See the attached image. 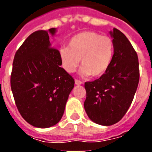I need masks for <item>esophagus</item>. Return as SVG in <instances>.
I'll use <instances>...</instances> for the list:
<instances>
[{
	"mask_svg": "<svg viewBox=\"0 0 152 152\" xmlns=\"http://www.w3.org/2000/svg\"><path fill=\"white\" fill-rule=\"evenodd\" d=\"M75 84H76V85H77V86H79V85H81V84H83V82L81 81V80H80L76 79L75 80Z\"/></svg>",
	"mask_w": 152,
	"mask_h": 152,
	"instance_id": "1",
	"label": "esophagus"
}]
</instances>
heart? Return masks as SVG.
Listing matches in <instances>:
<instances>
[{"label": "heart", "mask_w": 152, "mask_h": 152, "mask_svg": "<svg viewBox=\"0 0 152 152\" xmlns=\"http://www.w3.org/2000/svg\"><path fill=\"white\" fill-rule=\"evenodd\" d=\"M114 42L107 36L95 31H83L75 35L69 46L59 50L62 66L67 72H73L81 62L82 76H102L107 71L114 55Z\"/></svg>", "instance_id": "obj_1"}]
</instances>
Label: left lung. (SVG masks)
I'll return each instance as SVG.
<instances>
[{"mask_svg":"<svg viewBox=\"0 0 152 152\" xmlns=\"http://www.w3.org/2000/svg\"><path fill=\"white\" fill-rule=\"evenodd\" d=\"M114 55L107 71L99 79L85 83L84 107L96 124L112 125L123 118L133 102L139 81V64L134 47L120 30L110 31Z\"/></svg>","mask_w":152,"mask_h":152,"instance_id":"8db88e82","label":"left lung"}]
</instances>
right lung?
<instances>
[{
    "instance_id": "add662e5",
    "label": "right lung",
    "mask_w": 152,
    "mask_h": 152,
    "mask_svg": "<svg viewBox=\"0 0 152 152\" xmlns=\"http://www.w3.org/2000/svg\"><path fill=\"white\" fill-rule=\"evenodd\" d=\"M37 31L15 53L10 86L22 117L32 126L49 128L58 123L74 87V79L63 67L59 51L52 48L49 33Z\"/></svg>"
}]
</instances>
